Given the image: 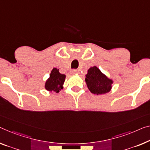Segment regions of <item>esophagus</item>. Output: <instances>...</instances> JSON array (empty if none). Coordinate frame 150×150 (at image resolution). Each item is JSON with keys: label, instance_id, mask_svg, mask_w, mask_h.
Listing matches in <instances>:
<instances>
[{"label": "esophagus", "instance_id": "esophagus-1", "mask_svg": "<svg viewBox=\"0 0 150 150\" xmlns=\"http://www.w3.org/2000/svg\"><path fill=\"white\" fill-rule=\"evenodd\" d=\"M78 72L76 70H72L70 71V74H77Z\"/></svg>", "mask_w": 150, "mask_h": 150}]
</instances>
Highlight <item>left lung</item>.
Returning a JSON list of instances; mask_svg holds the SVG:
<instances>
[{
	"label": "left lung",
	"instance_id": "8db88e82",
	"mask_svg": "<svg viewBox=\"0 0 150 150\" xmlns=\"http://www.w3.org/2000/svg\"><path fill=\"white\" fill-rule=\"evenodd\" d=\"M85 81L89 91L97 95L109 93L113 83L111 79H109L107 76L101 72L96 66L88 69Z\"/></svg>",
	"mask_w": 150,
	"mask_h": 150
}]
</instances>
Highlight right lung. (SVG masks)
<instances>
[{"label":"right lung","instance_id":"add662e5","mask_svg":"<svg viewBox=\"0 0 150 150\" xmlns=\"http://www.w3.org/2000/svg\"><path fill=\"white\" fill-rule=\"evenodd\" d=\"M66 75L59 72V70L54 68L50 74V78L45 84V88L48 91H54L58 93L63 89V84L65 81Z\"/></svg>","mask_w":150,"mask_h":150}]
</instances>
